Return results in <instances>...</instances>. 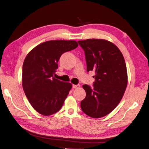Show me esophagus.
<instances>
[{"mask_svg":"<svg viewBox=\"0 0 149 149\" xmlns=\"http://www.w3.org/2000/svg\"><path fill=\"white\" fill-rule=\"evenodd\" d=\"M80 85L79 84H73V86H72V88H73V89H78V88H79Z\"/></svg>","mask_w":149,"mask_h":149,"instance_id":"1","label":"esophagus"}]
</instances>
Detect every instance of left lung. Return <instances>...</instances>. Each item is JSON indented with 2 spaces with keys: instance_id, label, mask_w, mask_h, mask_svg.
I'll return each mask as SVG.
<instances>
[{
  "instance_id": "1",
  "label": "left lung",
  "mask_w": 149,
  "mask_h": 149,
  "mask_svg": "<svg viewBox=\"0 0 149 149\" xmlns=\"http://www.w3.org/2000/svg\"><path fill=\"white\" fill-rule=\"evenodd\" d=\"M78 42L84 51L87 71L95 73L93 87L83 86L86 96L81 102V108L91 118H102L118 105L127 87L124 58L119 49L106 40L93 38Z\"/></svg>"
}]
</instances>
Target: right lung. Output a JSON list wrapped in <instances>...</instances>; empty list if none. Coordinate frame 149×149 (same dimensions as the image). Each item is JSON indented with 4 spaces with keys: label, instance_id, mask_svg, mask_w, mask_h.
<instances>
[{
    "label": "right lung",
    "instance_id": "right-lung-1",
    "mask_svg": "<svg viewBox=\"0 0 149 149\" xmlns=\"http://www.w3.org/2000/svg\"><path fill=\"white\" fill-rule=\"evenodd\" d=\"M78 46L74 40H51L29 53L22 68V86L35 111L48 116L59 111L72 88L70 83L53 77L63 53Z\"/></svg>",
    "mask_w": 149,
    "mask_h": 149
}]
</instances>
